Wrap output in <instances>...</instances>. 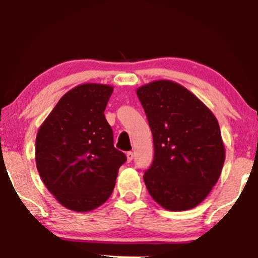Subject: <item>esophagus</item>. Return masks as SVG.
Returning <instances> with one entry per match:
<instances>
[{
	"label": "esophagus",
	"mask_w": 258,
	"mask_h": 258,
	"mask_svg": "<svg viewBox=\"0 0 258 258\" xmlns=\"http://www.w3.org/2000/svg\"><path fill=\"white\" fill-rule=\"evenodd\" d=\"M133 158H134V154H133V151H128V153H126V161H128V162H132V161H133Z\"/></svg>",
	"instance_id": "34e87169"
}]
</instances>
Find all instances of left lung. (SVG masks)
Returning <instances> with one entry per match:
<instances>
[{"mask_svg": "<svg viewBox=\"0 0 258 258\" xmlns=\"http://www.w3.org/2000/svg\"><path fill=\"white\" fill-rule=\"evenodd\" d=\"M154 140L143 179L150 196L171 211L199 206L220 178L224 144L215 115L188 89L168 80L136 90Z\"/></svg>", "mask_w": 258, "mask_h": 258, "instance_id": "1", "label": "left lung"}]
</instances>
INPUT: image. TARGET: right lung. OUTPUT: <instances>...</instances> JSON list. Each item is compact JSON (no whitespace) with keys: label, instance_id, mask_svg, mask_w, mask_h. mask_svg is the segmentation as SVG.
<instances>
[{"label":"right lung","instance_id":"1","mask_svg":"<svg viewBox=\"0 0 258 258\" xmlns=\"http://www.w3.org/2000/svg\"><path fill=\"white\" fill-rule=\"evenodd\" d=\"M112 87L84 83L63 95L42 123L35 158L44 185L63 207L86 213L110 197L125 155L104 116Z\"/></svg>","mask_w":258,"mask_h":258}]
</instances>
